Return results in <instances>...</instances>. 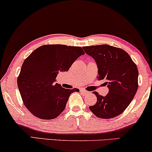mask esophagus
I'll use <instances>...</instances> for the list:
<instances>
[{
    "instance_id": "1",
    "label": "esophagus",
    "mask_w": 152,
    "mask_h": 152,
    "mask_svg": "<svg viewBox=\"0 0 152 152\" xmlns=\"http://www.w3.org/2000/svg\"><path fill=\"white\" fill-rule=\"evenodd\" d=\"M80 92L83 93H84V94H85V95H87V94H88V93H89L88 91H85V90H83V89H81V90H80Z\"/></svg>"
}]
</instances>
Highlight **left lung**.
I'll use <instances>...</instances> for the list:
<instances>
[{
  "mask_svg": "<svg viewBox=\"0 0 152 152\" xmlns=\"http://www.w3.org/2000/svg\"><path fill=\"white\" fill-rule=\"evenodd\" d=\"M95 59L98 68V80H106L109 93L106 96L95 91L97 102L89 109L97 117L110 119L119 115L134 99L138 87V70L129 54L109 45L83 47Z\"/></svg>",
  "mask_w": 152,
  "mask_h": 152,
  "instance_id": "1",
  "label": "left lung"
}]
</instances>
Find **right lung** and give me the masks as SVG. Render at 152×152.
I'll list each match as a JSON object with an SVG mask.
<instances>
[{
    "label": "right lung",
    "instance_id": "obj_1",
    "mask_svg": "<svg viewBox=\"0 0 152 152\" xmlns=\"http://www.w3.org/2000/svg\"><path fill=\"white\" fill-rule=\"evenodd\" d=\"M81 47L43 45L25 59L17 84L25 106L32 115L43 120L58 117L69 96L78 88H64L55 83L59 72H66L74 61L84 55Z\"/></svg>",
    "mask_w": 152,
    "mask_h": 152
}]
</instances>
